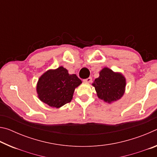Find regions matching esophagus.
I'll return each mask as SVG.
<instances>
[{
  "mask_svg": "<svg viewBox=\"0 0 157 157\" xmlns=\"http://www.w3.org/2000/svg\"><path fill=\"white\" fill-rule=\"evenodd\" d=\"M83 81L84 82H91L92 81V78H91V77H89V78H88L83 79Z\"/></svg>",
  "mask_w": 157,
  "mask_h": 157,
  "instance_id": "esophagus-1",
  "label": "esophagus"
}]
</instances>
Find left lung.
I'll list each match as a JSON object with an SVG mask.
<instances>
[{
    "label": "left lung",
    "mask_w": 157,
    "mask_h": 157,
    "mask_svg": "<svg viewBox=\"0 0 157 157\" xmlns=\"http://www.w3.org/2000/svg\"><path fill=\"white\" fill-rule=\"evenodd\" d=\"M125 84V79L121 73H114L109 68H104L100 72V76L95 79L93 86L98 98L107 102H111L123 96Z\"/></svg>",
    "instance_id": "left-lung-1"
}]
</instances>
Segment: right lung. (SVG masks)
I'll list each match as a JSON object with an SVG mask.
<instances>
[{
    "label": "right lung",
    "instance_id": "add662e5",
    "mask_svg": "<svg viewBox=\"0 0 157 157\" xmlns=\"http://www.w3.org/2000/svg\"><path fill=\"white\" fill-rule=\"evenodd\" d=\"M81 83L75 74L70 75L66 68L60 66L41 75L37 83L36 91L42 102L59 108L71 102L74 90Z\"/></svg>",
    "mask_w": 157,
    "mask_h": 157
}]
</instances>
